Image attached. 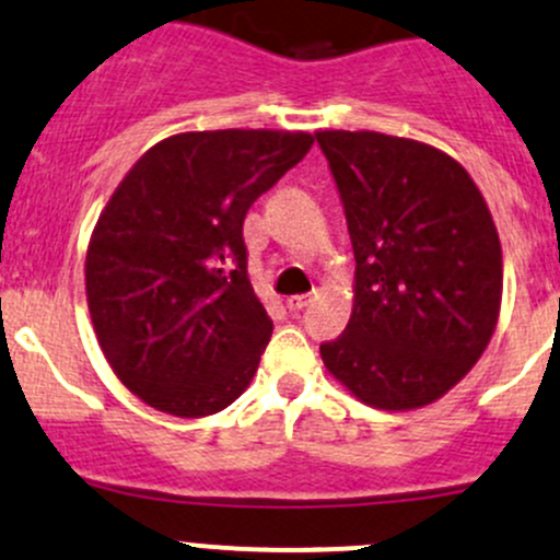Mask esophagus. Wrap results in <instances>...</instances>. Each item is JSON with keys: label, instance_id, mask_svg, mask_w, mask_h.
<instances>
[{"label": "esophagus", "instance_id": "obj_1", "mask_svg": "<svg viewBox=\"0 0 560 560\" xmlns=\"http://www.w3.org/2000/svg\"><path fill=\"white\" fill-rule=\"evenodd\" d=\"M313 302V296H310V293H296V296H288V310H291V313H299V310H304L307 307V304Z\"/></svg>", "mask_w": 560, "mask_h": 560}]
</instances>
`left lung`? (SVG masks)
<instances>
[{"label":"left lung","instance_id":"left-lung-1","mask_svg":"<svg viewBox=\"0 0 560 560\" xmlns=\"http://www.w3.org/2000/svg\"><path fill=\"white\" fill-rule=\"evenodd\" d=\"M355 253L348 328L320 345L369 407L436 401L477 364L501 307V245L469 172L380 131H318Z\"/></svg>","mask_w":560,"mask_h":560}]
</instances>
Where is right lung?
<instances>
[{"instance_id":"obj_1","label":"right lung","mask_w":560,"mask_h":560,"mask_svg":"<svg viewBox=\"0 0 560 560\" xmlns=\"http://www.w3.org/2000/svg\"><path fill=\"white\" fill-rule=\"evenodd\" d=\"M307 131L161 140L109 196L85 256L107 364L145 405L205 418L250 385L272 318L247 278V210L307 155Z\"/></svg>"}]
</instances>
